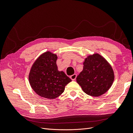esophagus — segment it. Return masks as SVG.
<instances>
[{
	"label": "esophagus",
	"mask_w": 133,
	"mask_h": 133,
	"mask_svg": "<svg viewBox=\"0 0 133 133\" xmlns=\"http://www.w3.org/2000/svg\"><path fill=\"white\" fill-rule=\"evenodd\" d=\"M70 79L72 80H75L76 79V74H74L73 75H72L70 76Z\"/></svg>",
	"instance_id": "obj_1"
}]
</instances>
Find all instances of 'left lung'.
<instances>
[{"mask_svg":"<svg viewBox=\"0 0 133 133\" xmlns=\"http://www.w3.org/2000/svg\"><path fill=\"white\" fill-rule=\"evenodd\" d=\"M83 65L76 82L84 92L99 96L109 89L114 80V74L109 63L102 56L98 54L88 56Z\"/></svg>","mask_w":133,"mask_h":133,"instance_id":"left-lung-1","label":"left lung"}]
</instances>
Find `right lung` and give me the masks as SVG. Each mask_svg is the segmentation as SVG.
Instances as JSON below:
<instances>
[{
  "label": "right lung",
  "mask_w": 133,
  "mask_h": 133,
  "mask_svg": "<svg viewBox=\"0 0 133 133\" xmlns=\"http://www.w3.org/2000/svg\"><path fill=\"white\" fill-rule=\"evenodd\" d=\"M57 55L46 51L35 60L30 71L29 81L32 89L42 97L53 99L61 95L71 80L58 70Z\"/></svg>",
  "instance_id": "add662e5"
}]
</instances>
